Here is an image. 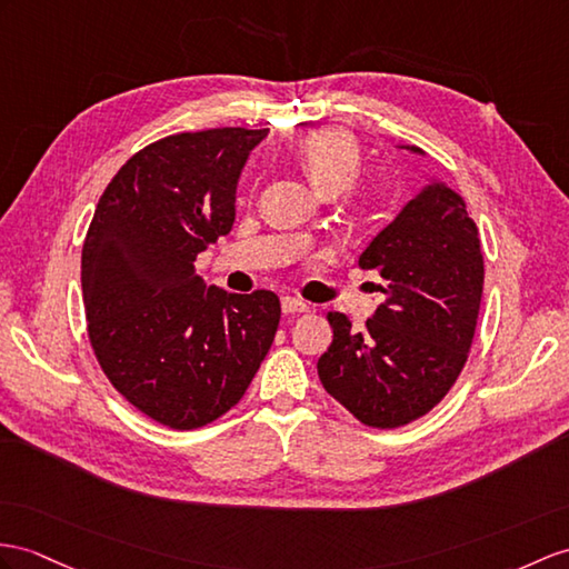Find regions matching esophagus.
Returning a JSON list of instances; mask_svg holds the SVG:
<instances>
[{
  "mask_svg": "<svg viewBox=\"0 0 569 569\" xmlns=\"http://www.w3.org/2000/svg\"><path fill=\"white\" fill-rule=\"evenodd\" d=\"M311 307L299 297H282V311L284 313H307Z\"/></svg>",
  "mask_w": 569,
  "mask_h": 569,
  "instance_id": "34e87169",
  "label": "esophagus"
}]
</instances>
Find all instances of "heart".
<instances>
[{
  "instance_id": "heart-1",
  "label": "heart",
  "mask_w": 569,
  "mask_h": 569,
  "mask_svg": "<svg viewBox=\"0 0 569 569\" xmlns=\"http://www.w3.org/2000/svg\"><path fill=\"white\" fill-rule=\"evenodd\" d=\"M297 159L311 183L326 196L352 188L362 173V149L350 132L338 128H323L303 137L297 147Z\"/></svg>"
}]
</instances>
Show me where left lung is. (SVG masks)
Wrapping results in <instances>:
<instances>
[{"instance_id":"left-lung-1","label":"left lung","mask_w":569,"mask_h":569,"mask_svg":"<svg viewBox=\"0 0 569 569\" xmlns=\"http://www.w3.org/2000/svg\"><path fill=\"white\" fill-rule=\"evenodd\" d=\"M478 237L463 198L435 180L359 256V268L389 280L386 299L359 332L345 313H328L332 342L318 377L362 425L418 420L459 379L485 280Z\"/></svg>"}]
</instances>
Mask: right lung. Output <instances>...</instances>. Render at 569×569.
Segmentation results:
<instances>
[{
    "label": "right lung",
    "mask_w": 569,
    "mask_h": 569,
    "mask_svg": "<svg viewBox=\"0 0 569 569\" xmlns=\"http://www.w3.org/2000/svg\"><path fill=\"white\" fill-rule=\"evenodd\" d=\"M266 134L214 128L147 144L103 190L81 248L93 355L128 403L171 429L237 406L280 326L274 292L229 295L196 272L231 231L241 169Z\"/></svg>",
    "instance_id": "right-lung-1"
}]
</instances>
